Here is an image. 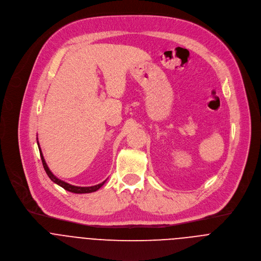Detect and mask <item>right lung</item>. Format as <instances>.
<instances>
[{
    "mask_svg": "<svg viewBox=\"0 0 261 261\" xmlns=\"http://www.w3.org/2000/svg\"><path fill=\"white\" fill-rule=\"evenodd\" d=\"M37 139V138H36ZM37 145H38V149H39V153H40V158H41V162H42V166H43V169H44V171H45V173L47 174V176H48V178L54 182V183H56V184H58L59 186H61L62 188H64L65 190H67V191H69V192H72V193H77V194H82V193H91V192H94V191H96V190H98L103 184H105V182L106 181H103L102 183H100V184H97V185H95V186H90V187H79V186H74V185H71V184H68V183H66V182H64V181H62V180H60V179H58L50 171H49V169H48V167H47V165H46V163H45V161H44V158H43V155H42V152H41V150H40V147H39V143H38V141H37Z\"/></svg>",
    "mask_w": 261,
    "mask_h": 261,
    "instance_id": "add662e5",
    "label": "right lung"
}]
</instances>
